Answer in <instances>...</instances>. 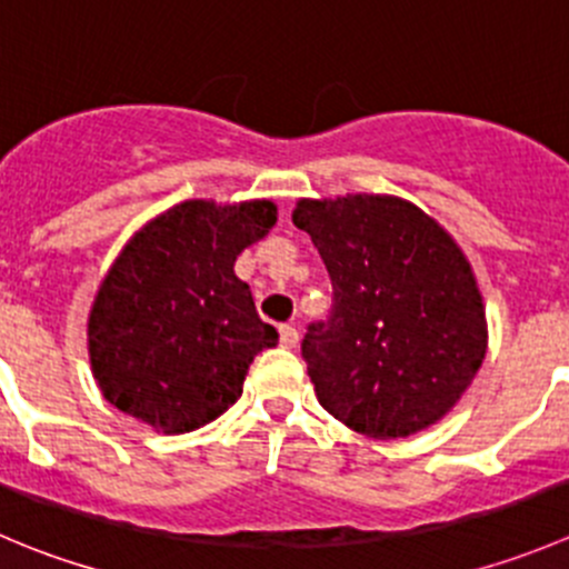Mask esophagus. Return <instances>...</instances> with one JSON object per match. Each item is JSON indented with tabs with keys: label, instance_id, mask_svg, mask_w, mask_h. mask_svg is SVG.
Masks as SVG:
<instances>
[{
	"label": "esophagus",
	"instance_id": "esophagus-1",
	"mask_svg": "<svg viewBox=\"0 0 569 569\" xmlns=\"http://www.w3.org/2000/svg\"><path fill=\"white\" fill-rule=\"evenodd\" d=\"M297 341H300V333H297L295 325H280V345L297 347Z\"/></svg>",
	"mask_w": 569,
	"mask_h": 569
}]
</instances>
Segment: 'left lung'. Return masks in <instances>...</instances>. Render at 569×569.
I'll return each mask as SVG.
<instances>
[{
    "label": "left lung",
    "mask_w": 569,
    "mask_h": 569,
    "mask_svg": "<svg viewBox=\"0 0 569 569\" xmlns=\"http://www.w3.org/2000/svg\"><path fill=\"white\" fill-rule=\"evenodd\" d=\"M291 219L333 286L328 319L308 325L300 347L325 411L372 439L442 419L487 356L481 291L459 244L397 197L302 200Z\"/></svg>",
    "instance_id": "1"
}]
</instances>
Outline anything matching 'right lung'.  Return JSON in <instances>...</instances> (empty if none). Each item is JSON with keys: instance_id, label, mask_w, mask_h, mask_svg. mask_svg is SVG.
Here are the masks:
<instances>
[{"instance_id": "add662e5", "label": "right lung", "mask_w": 569, "mask_h": 569, "mask_svg": "<svg viewBox=\"0 0 569 569\" xmlns=\"http://www.w3.org/2000/svg\"><path fill=\"white\" fill-rule=\"evenodd\" d=\"M274 219L269 200H189L132 236L88 319L104 400L163 433L194 431L239 400L252 358L278 345V330L258 317L233 263Z\"/></svg>"}]
</instances>
